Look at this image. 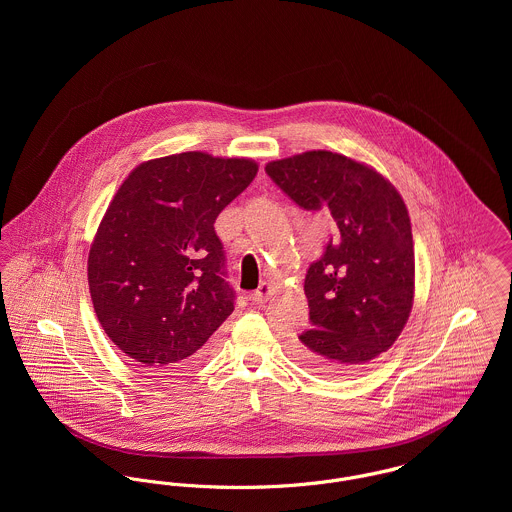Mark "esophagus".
Segmentation results:
<instances>
[{
  "mask_svg": "<svg viewBox=\"0 0 512 512\" xmlns=\"http://www.w3.org/2000/svg\"><path fill=\"white\" fill-rule=\"evenodd\" d=\"M272 292H274V290H272V286L264 282V284H262V286H260L256 292H254L252 299H254L256 303H266V301L272 297Z\"/></svg>",
  "mask_w": 512,
  "mask_h": 512,
  "instance_id": "esophagus-1",
  "label": "esophagus"
}]
</instances>
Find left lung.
I'll list each match as a JSON object with an SVG mask.
<instances>
[{"label": "left lung", "instance_id": "1", "mask_svg": "<svg viewBox=\"0 0 512 512\" xmlns=\"http://www.w3.org/2000/svg\"><path fill=\"white\" fill-rule=\"evenodd\" d=\"M270 179L305 211L331 215L337 232L305 276L309 323L292 355L319 374H347L388 351L414 303L408 209L378 171L317 149L270 161Z\"/></svg>", "mask_w": 512, "mask_h": 512}]
</instances>
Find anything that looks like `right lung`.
<instances>
[{
	"label": "right lung",
	"instance_id": "obj_1",
	"mask_svg": "<svg viewBox=\"0 0 512 512\" xmlns=\"http://www.w3.org/2000/svg\"><path fill=\"white\" fill-rule=\"evenodd\" d=\"M256 173L246 157H157L106 209L88 254L90 297L104 333L153 378L203 365L234 311L215 220Z\"/></svg>",
	"mask_w": 512,
	"mask_h": 512
}]
</instances>
